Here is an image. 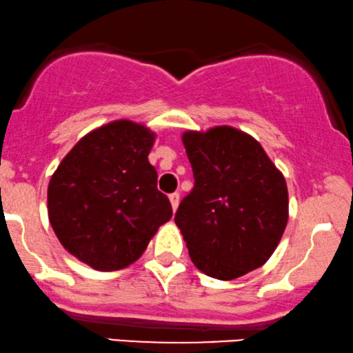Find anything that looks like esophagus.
I'll return each instance as SVG.
<instances>
[{
  "label": "esophagus",
  "mask_w": 353,
  "mask_h": 353,
  "mask_svg": "<svg viewBox=\"0 0 353 353\" xmlns=\"http://www.w3.org/2000/svg\"><path fill=\"white\" fill-rule=\"evenodd\" d=\"M168 198H170V203H172L173 211H176L178 204H180V194H178V193H172Z\"/></svg>",
  "instance_id": "obj_1"
}]
</instances>
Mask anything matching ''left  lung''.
Returning <instances> with one entry per match:
<instances>
[{"mask_svg":"<svg viewBox=\"0 0 353 353\" xmlns=\"http://www.w3.org/2000/svg\"><path fill=\"white\" fill-rule=\"evenodd\" d=\"M181 141L194 186L175 224L191 262L217 280L262 267L288 223L285 176L254 137L229 125L186 130Z\"/></svg>","mask_w":353,"mask_h":353,"instance_id":"left-lung-1","label":"left lung"}]
</instances>
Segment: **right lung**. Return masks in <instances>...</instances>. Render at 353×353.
<instances>
[{
    "label": "right lung",
    "instance_id": "right-lung-1",
    "mask_svg": "<svg viewBox=\"0 0 353 353\" xmlns=\"http://www.w3.org/2000/svg\"><path fill=\"white\" fill-rule=\"evenodd\" d=\"M154 141L145 125L114 121L86 134L50 178L52 229L91 268L114 272L136 262L173 214L147 159Z\"/></svg>",
    "mask_w": 353,
    "mask_h": 353
}]
</instances>
